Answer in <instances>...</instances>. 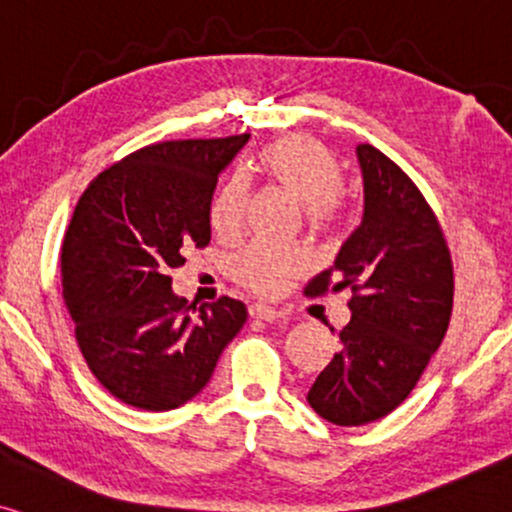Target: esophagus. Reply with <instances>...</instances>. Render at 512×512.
Listing matches in <instances>:
<instances>
[{"instance_id": "34e87169", "label": "esophagus", "mask_w": 512, "mask_h": 512, "mask_svg": "<svg viewBox=\"0 0 512 512\" xmlns=\"http://www.w3.org/2000/svg\"><path fill=\"white\" fill-rule=\"evenodd\" d=\"M250 317L262 319V322H276V319H283V312L279 307L267 305V303H257L250 307Z\"/></svg>"}]
</instances>
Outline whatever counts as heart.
<instances>
[{
	"label": "heart",
	"instance_id": "heart-1",
	"mask_svg": "<svg viewBox=\"0 0 512 512\" xmlns=\"http://www.w3.org/2000/svg\"><path fill=\"white\" fill-rule=\"evenodd\" d=\"M262 171L276 186L291 193L305 209L307 226L317 233L331 231L341 219L338 190L343 171L336 157L322 143L303 135L281 138L264 147ZM250 202V181L245 174H231L217 188L209 205V221L219 236H236L243 229ZM307 269V255L293 245L255 243L231 264L233 281L257 295H279Z\"/></svg>",
	"mask_w": 512,
	"mask_h": 512
}]
</instances>
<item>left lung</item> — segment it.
Here are the masks:
<instances>
[{
    "label": "left lung",
    "instance_id": "obj_1",
    "mask_svg": "<svg viewBox=\"0 0 512 512\" xmlns=\"http://www.w3.org/2000/svg\"><path fill=\"white\" fill-rule=\"evenodd\" d=\"M365 212L334 267L307 295L353 293L350 322L307 403L338 427H360L396 410L446 336L453 310V262L441 224L420 188L372 145H357ZM334 334V326H331Z\"/></svg>",
    "mask_w": 512,
    "mask_h": 512
}]
</instances>
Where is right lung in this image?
Here are the masks:
<instances>
[{
  "label": "right lung",
  "instance_id": "1",
  "mask_svg": "<svg viewBox=\"0 0 512 512\" xmlns=\"http://www.w3.org/2000/svg\"><path fill=\"white\" fill-rule=\"evenodd\" d=\"M248 138L147 145L104 169L73 209L61 245L64 303L90 372L121 403L152 412L188 403L248 319L229 295L197 310L169 276L212 238L219 174Z\"/></svg>",
  "mask_w": 512,
  "mask_h": 512
}]
</instances>
